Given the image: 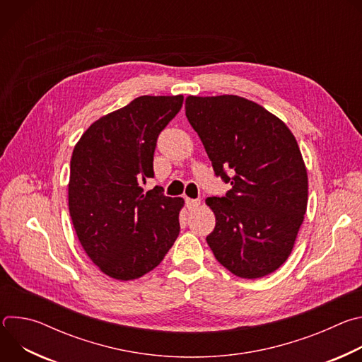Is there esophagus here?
Returning a JSON list of instances; mask_svg holds the SVG:
<instances>
[{"label": "esophagus", "mask_w": 362, "mask_h": 362, "mask_svg": "<svg viewBox=\"0 0 362 362\" xmlns=\"http://www.w3.org/2000/svg\"><path fill=\"white\" fill-rule=\"evenodd\" d=\"M199 204H200V200H199V199H189V197L186 199V208H187L189 211L197 209Z\"/></svg>", "instance_id": "esophagus-1"}]
</instances>
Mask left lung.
Listing matches in <instances>:
<instances>
[{"mask_svg": "<svg viewBox=\"0 0 362 362\" xmlns=\"http://www.w3.org/2000/svg\"><path fill=\"white\" fill-rule=\"evenodd\" d=\"M185 107L215 175L232 186L222 197L206 199L216 216L208 245L239 278L272 274L291 255L308 203L306 169L293 134L239 95H189Z\"/></svg>", "mask_w": 362, "mask_h": 362, "instance_id": "1", "label": "left lung"}]
</instances>
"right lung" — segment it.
<instances>
[{
    "mask_svg": "<svg viewBox=\"0 0 362 362\" xmlns=\"http://www.w3.org/2000/svg\"><path fill=\"white\" fill-rule=\"evenodd\" d=\"M183 95H140L94 122L73 150L69 209L90 259L110 278L132 281L156 268L180 232L182 197H169L153 177L160 132Z\"/></svg>",
    "mask_w": 362,
    "mask_h": 362,
    "instance_id": "add662e5",
    "label": "right lung"
}]
</instances>
